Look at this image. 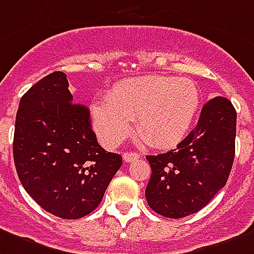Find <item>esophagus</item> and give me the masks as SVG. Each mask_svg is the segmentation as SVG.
Instances as JSON below:
<instances>
[{
    "label": "esophagus",
    "mask_w": 254,
    "mask_h": 254,
    "mask_svg": "<svg viewBox=\"0 0 254 254\" xmlns=\"http://www.w3.org/2000/svg\"><path fill=\"white\" fill-rule=\"evenodd\" d=\"M140 159V155L136 153V152H125L124 153V160L127 163H132V161H136Z\"/></svg>",
    "instance_id": "esophagus-1"
}]
</instances>
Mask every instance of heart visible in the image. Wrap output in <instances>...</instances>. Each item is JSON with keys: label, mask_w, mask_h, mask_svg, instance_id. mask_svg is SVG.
Returning <instances> with one entry per match:
<instances>
[{"label": "heart", "mask_w": 254, "mask_h": 254, "mask_svg": "<svg viewBox=\"0 0 254 254\" xmlns=\"http://www.w3.org/2000/svg\"><path fill=\"white\" fill-rule=\"evenodd\" d=\"M199 90L190 78L141 76L118 82L106 102L91 106L94 130L106 145L125 138L134 121L149 145L164 148L180 141L198 110Z\"/></svg>", "instance_id": "obj_1"}]
</instances>
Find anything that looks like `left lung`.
Here are the masks:
<instances>
[{"instance_id":"8db88e82","label":"left lung","mask_w":254,"mask_h":254,"mask_svg":"<svg viewBox=\"0 0 254 254\" xmlns=\"http://www.w3.org/2000/svg\"><path fill=\"white\" fill-rule=\"evenodd\" d=\"M237 113L225 97L206 102L196 127L175 149L146 156L152 168L146 202L167 218H185L203 208L225 187L236 152Z\"/></svg>"}]
</instances>
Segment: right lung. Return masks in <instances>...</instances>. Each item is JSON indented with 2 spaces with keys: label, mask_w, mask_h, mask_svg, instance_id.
Here are the masks:
<instances>
[{
  "label": "right lung",
  "mask_w": 254,
  "mask_h": 254,
  "mask_svg": "<svg viewBox=\"0 0 254 254\" xmlns=\"http://www.w3.org/2000/svg\"><path fill=\"white\" fill-rule=\"evenodd\" d=\"M13 157L25 191L63 219H78L98 207L122 165L121 155L98 144L89 108L72 103L62 71L44 76L22 95Z\"/></svg>",
  "instance_id": "add662e5"
}]
</instances>
